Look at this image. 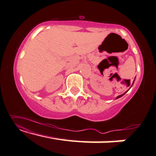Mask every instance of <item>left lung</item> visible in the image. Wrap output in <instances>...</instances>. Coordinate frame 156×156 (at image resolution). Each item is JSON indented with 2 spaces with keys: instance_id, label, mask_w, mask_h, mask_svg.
<instances>
[{
  "instance_id": "1",
  "label": "left lung",
  "mask_w": 156,
  "mask_h": 156,
  "mask_svg": "<svg viewBox=\"0 0 156 156\" xmlns=\"http://www.w3.org/2000/svg\"><path fill=\"white\" fill-rule=\"evenodd\" d=\"M135 78H136V77H135ZM134 79H135V78H134ZM134 81H133V83H132V85H131V87H129V89H130V88H131V87H132V85H133V84H134ZM128 90H127V91H128ZM127 91H126V92H125V93H123V94H120V95H119V96H118L117 97H116V99H118V98H120V97H121L122 96H123V95H124V94H125V93H126V92H127Z\"/></svg>"
}]
</instances>
